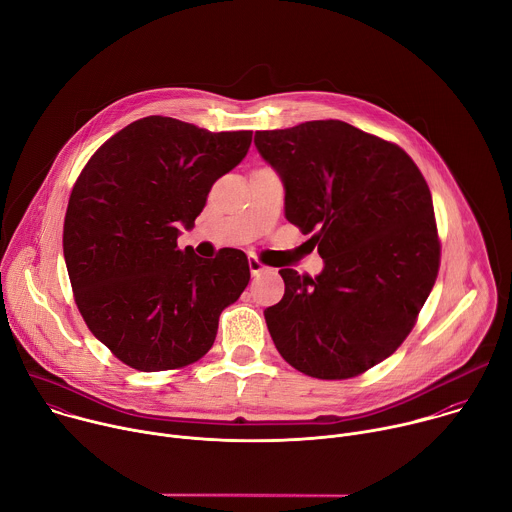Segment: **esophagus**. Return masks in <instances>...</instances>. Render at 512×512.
Returning a JSON list of instances; mask_svg holds the SVG:
<instances>
[{
    "label": "esophagus",
    "mask_w": 512,
    "mask_h": 512,
    "mask_svg": "<svg viewBox=\"0 0 512 512\" xmlns=\"http://www.w3.org/2000/svg\"><path fill=\"white\" fill-rule=\"evenodd\" d=\"M265 269H269V267H265L257 257H251L249 259V271H251V275L255 277V275H259L261 271H265Z\"/></svg>",
    "instance_id": "obj_1"
}]
</instances>
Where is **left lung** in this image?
Returning a JSON list of instances; mask_svg holds the SVG:
<instances>
[{"label":"left lung","mask_w":512,"mask_h":512,"mask_svg":"<svg viewBox=\"0 0 512 512\" xmlns=\"http://www.w3.org/2000/svg\"><path fill=\"white\" fill-rule=\"evenodd\" d=\"M255 145L324 259L316 277L279 269L285 294L263 312L275 348L316 379L369 371L407 338L440 269L425 178L399 145L336 119L257 131Z\"/></svg>","instance_id":"left-lung-1"}]
</instances>
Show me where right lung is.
I'll use <instances>...</instances> for the list:
<instances>
[{
    "label": "right lung",
    "instance_id": "obj_1",
    "mask_svg": "<svg viewBox=\"0 0 512 512\" xmlns=\"http://www.w3.org/2000/svg\"><path fill=\"white\" fill-rule=\"evenodd\" d=\"M251 135L143 117L107 139L72 188L62 249L75 302L127 367L156 373L196 362L247 287L243 251L202 259L176 241L212 184L247 156Z\"/></svg>",
    "mask_w": 512,
    "mask_h": 512
}]
</instances>
